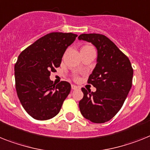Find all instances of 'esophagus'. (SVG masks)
Returning a JSON list of instances; mask_svg holds the SVG:
<instances>
[{
    "instance_id": "obj_1",
    "label": "esophagus",
    "mask_w": 150,
    "mask_h": 150,
    "mask_svg": "<svg viewBox=\"0 0 150 150\" xmlns=\"http://www.w3.org/2000/svg\"><path fill=\"white\" fill-rule=\"evenodd\" d=\"M79 87L76 86V85H71V89L72 90H76V89H79Z\"/></svg>"
}]
</instances>
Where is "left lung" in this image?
I'll return each mask as SVG.
<instances>
[{"mask_svg":"<svg viewBox=\"0 0 150 150\" xmlns=\"http://www.w3.org/2000/svg\"><path fill=\"white\" fill-rule=\"evenodd\" d=\"M79 40L91 42L98 50L96 66L88 80L96 91L81 88L84 96L79 109L90 121L105 123L123 106L132 87L133 68L127 56L104 35L84 33Z\"/></svg>","mask_w":150,"mask_h":150,"instance_id":"8db88e82","label":"left lung"}]
</instances>
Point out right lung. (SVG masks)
I'll list each match as a JSON object with an SVG mask.
<instances>
[{"label":"right lung","instance_id":"obj_1","mask_svg":"<svg viewBox=\"0 0 150 150\" xmlns=\"http://www.w3.org/2000/svg\"><path fill=\"white\" fill-rule=\"evenodd\" d=\"M76 37L71 33H51L18 56L14 66L17 96L25 110L36 120H49L57 115L70 93L69 82L56 85L50 76L59 67L65 50Z\"/></svg>","mask_w":150,"mask_h":150}]
</instances>
